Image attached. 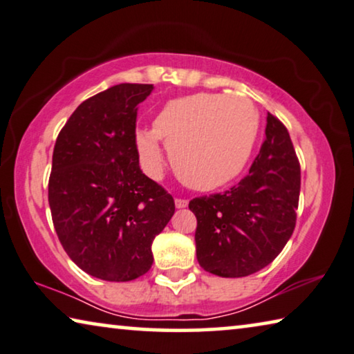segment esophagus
Returning <instances> with one entry per match:
<instances>
[{"mask_svg":"<svg viewBox=\"0 0 354 354\" xmlns=\"http://www.w3.org/2000/svg\"><path fill=\"white\" fill-rule=\"evenodd\" d=\"M188 205V201L187 199H182V198H176V207L177 209H183Z\"/></svg>","mask_w":354,"mask_h":354,"instance_id":"1","label":"esophagus"}]
</instances>
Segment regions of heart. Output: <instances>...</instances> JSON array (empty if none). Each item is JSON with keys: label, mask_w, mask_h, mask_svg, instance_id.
<instances>
[{"label": "heart", "mask_w": 354, "mask_h": 354, "mask_svg": "<svg viewBox=\"0 0 354 354\" xmlns=\"http://www.w3.org/2000/svg\"><path fill=\"white\" fill-rule=\"evenodd\" d=\"M258 133L259 112L248 97L198 93L166 102L153 129L136 133V149L147 176L160 178L165 166L160 139L165 140L178 178L210 192L242 172Z\"/></svg>", "instance_id": "b5f03b06"}]
</instances>
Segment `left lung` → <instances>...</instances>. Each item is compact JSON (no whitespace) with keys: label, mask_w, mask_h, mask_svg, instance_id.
I'll list each match as a JSON object with an SVG mask.
<instances>
[{"label":"left lung","mask_w":354,"mask_h":354,"mask_svg":"<svg viewBox=\"0 0 354 354\" xmlns=\"http://www.w3.org/2000/svg\"><path fill=\"white\" fill-rule=\"evenodd\" d=\"M299 193L301 165L290 133L268 112L266 139L247 176L225 193L189 201L201 268L231 279L264 269L295 231Z\"/></svg>","instance_id":"left-lung-1"}]
</instances>
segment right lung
<instances>
[{"label": "right lung", "instance_id": "1", "mask_svg": "<svg viewBox=\"0 0 354 354\" xmlns=\"http://www.w3.org/2000/svg\"><path fill=\"white\" fill-rule=\"evenodd\" d=\"M151 84H120L85 100L59 131L48 205L68 257L96 279L129 281L149 272L151 242L176 212L174 198L142 174L138 109Z\"/></svg>", "mask_w": 354, "mask_h": 354}]
</instances>
